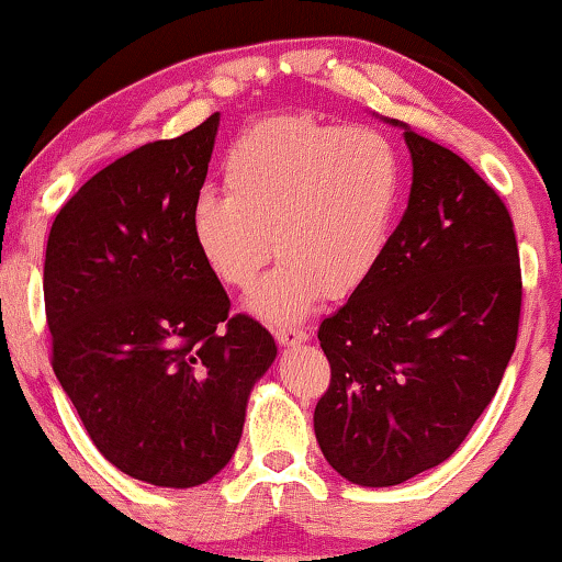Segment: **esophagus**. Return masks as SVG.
Instances as JSON below:
<instances>
[{"label": "esophagus", "mask_w": 562, "mask_h": 562, "mask_svg": "<svg viewBox=\"0 0 562 562\" xmlns=\"http://www.w3.org/2000/svg\"><path fill=\"white\" fill-rule=\"evenodd\" d=\"M273 337L281 347H296V345H304V341L308 339L306 331L299 329V327H276Z\"/></svg>", "instance_id": "1"}]
</instances>
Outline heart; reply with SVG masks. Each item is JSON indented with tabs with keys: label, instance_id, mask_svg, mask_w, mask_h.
I'll use <instances>...</instances> for the list:
<instances>
[{
	"label": "heart",
	"instance_id": "heart-1",
	"mask_svg": "<svg viewBox=\"0 0 562 562\" xmlns=\"http://www.w3.org/2000/svg\"><path fill=\"white\" fill-rule=\"evenodd\" d=\"M225 194L200 192L190 233L207 271L246 291L281 256L248 308L296 322L324 296L341 299L375 273L403 198L397 146L372 126L276 116L248 126L223 159Z\"/></svg>",
	"mask_w": 562,
	"mask_h": 562
}]
</instances>
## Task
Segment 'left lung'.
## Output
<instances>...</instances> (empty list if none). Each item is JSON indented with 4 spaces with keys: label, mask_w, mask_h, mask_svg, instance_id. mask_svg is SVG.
I'll return each instance as SVG.
<instances>
[{
    "label": "left lung",
    "mask_w": 562,
    "mask_h": 562,
    "mask_svg": "<svg viewBox=\"0 0 562 562\" xmlns=\"http://www.w3.org/2000/svg\"><path fill=\"white\" fill-rule=\"evenodd\" d=\"M403 128L408 207L380 266L322 322L331 368L314 411L329 467L395 486L446 461L497 393L515 352L522 276L499 194L446 146Z\"/></svg>",
    "instance_id": "1"
}]
</instances>
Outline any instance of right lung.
Wrapping results in <instances>:
<instances>
[{
    "label": "right lung",
    "instance_id": "right-lung-1",
    "mask_svg": "<svg viewBox=\"0 0 562 562\" xmlns=\"http://www.w3.org/2000/svg\"><path fill=\"white\" fill-rule=\"evenodd\" d=\"M221 126L144 144L91 177L45 254L53 370L105 459L154 486L205 484L238 449L276 341L207 271L190 207Z\"/></svg>",
    "mask_w": 562,
    "mask_h": 562
}]
</instances>
